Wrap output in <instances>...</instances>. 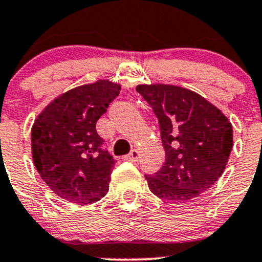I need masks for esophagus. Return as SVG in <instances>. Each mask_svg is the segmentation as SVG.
I'll return each mask as SVG.
<instances>
[{
    "label": "esophagus",
    "mask_w": 262,
    "mask_h": 262,
    "mask_svg": "<svg viewBox=\"0 0 262 262\" xmlns=\"http://www.w3.org/2000/svg\"><path fill=\"white\" fill-rule=\"evenodd\" d=\"M126 159H128V160H130V161H137L139 159V151L134 148V150H132L130 154L126 156Z\"/></svg>",
    "instance_id": "34e87169"
}]
</instances>
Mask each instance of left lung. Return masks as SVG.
Masks as SVG:
<instances>
[{
	"label": "left lung",
	"mask_w": 262,
	"mask_h": 262,
	"mask_svg": "<svg viewBox=\"0 0 262 262\" xmlns=\"http://www.w3.org/2000/svg\"><path fill=\"white\" fill-rule=\"evenodd\" d=\"M136 90L154 108L165 161L148 187L160 199L186 202L219 180L233 148V125L204 97L177 85L141 84Z\"/></svg>",
	"instance_id": "obj_1"
}]
</instances>
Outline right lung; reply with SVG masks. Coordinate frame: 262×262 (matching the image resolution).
Returning <instances> with one entry per match:
<instances>
[{"instance_id":"add662e5","label":"right lung","mask_w":262,"mask_h":262,"mask_svg":"<svg viewBox=\"0 0 262 262\" xmlns=\"http://www.w3.org/2000/svg\"><path fill=\"white\" fill-rule=\"evenodd\" d=\"M120 84L101 79L76 86L38 114L31 129L33 164L49 189L73 204H92L108 192L115 160L102 148L98 119Z\"/></svg>"}]
</instances>
